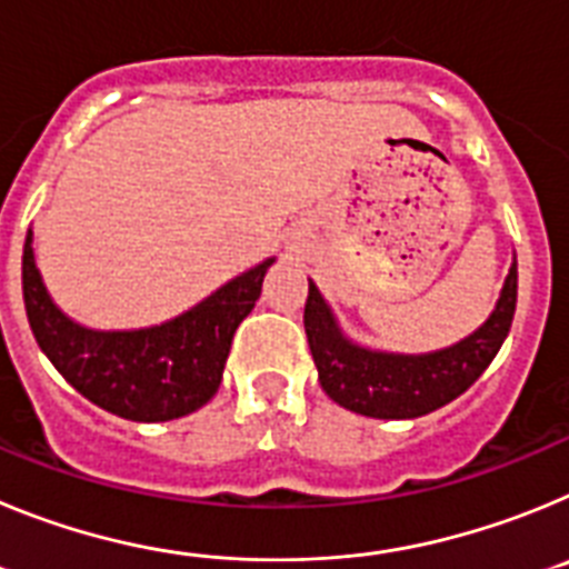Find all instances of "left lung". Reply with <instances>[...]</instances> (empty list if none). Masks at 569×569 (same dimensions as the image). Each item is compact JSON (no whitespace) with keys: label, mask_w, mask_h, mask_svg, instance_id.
<instances>
[{"label":"left lung","mask_w":569,"mask_h":569,"mask_svg":"<svg viewBox=\"0 0 569 569\" xmlns=\"http://www.w3.org/2000/svg\"><path fill=\"white\" fill-rule=\"evenodd\" d=\"M516 290L519 270L512 264L499 305L470 339L430 356H390L350 345L316 284H310L305 330L325 393L370 419H416L450 405L485 373L505 345L516 313Z\"/></svg>","instance_id":"obj_1"}]
</instances>
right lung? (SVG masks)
Segmentation results:
<instances>
[{
	"label": "right lung",
	"mask_w": 569,
	"mask_h": 569,
	"mask_svg": "<svg viewBox=\"0 0 569 569\" xmlns=\"http://www.w3.org/2000/svg\"><path fill=\"white\" fill-rule=\"evenodd\" d=\"M270 264L273 259L228 281L168 325L97 333L73 325L50 301L28 233L22 253L24 310L44 356L84 399L130 421H170L193 413L216 396L230 341L253 310Z\"/></svg>",
	"instance_id": "right-lung-1"
}]
</instances>
